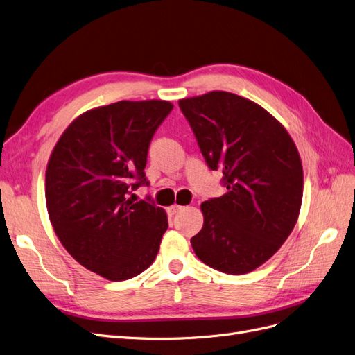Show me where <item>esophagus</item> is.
<instances>
[{"label": "esophagus", "instance_id": "esophagus-1", "mask_svg": "<svg viewBox=\"0 0 355 355\" xmlns=\"http://www.w3.org/2000/svg\"><path fill=\"white\" fill-rule=\"evenodd\" d=\"M181 209H183V207H180V205H172V207H169V208H168V212H169L171 216H174V214H177L178 211H181Z\"/></svg>", "mask_w": 355, "mask_h": 355}]
</instances>
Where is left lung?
<instances>
[{
    "mask_svg": "<svg viewBox=\"0 0 355 355\" xmlns=\"http://www.w3.org/2000/svg\"><path fill=\"white\" fill-rule=\"evenodd\" d=\"M212 171L227 190L202 202L190 239L212 269L242 275L269 260L295 227L303 195L299 151L279 121L250 99L214 92L178 101Z\"/></svg>",
    "mask_w": 355,
    "mask_h": 355,
    "instance_id": "1",
    "label": "left lung"
}]
</instances>
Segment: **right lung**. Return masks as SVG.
Listing matches in <instances>:
<instances>
[{
  "mask_svg": "<svg viewBox=\"0 0 355 355\" xmlns=\"http://www.w3.org/2000/svg\"><path fill=\"white\" fill-rule=\"evenodd\" d=\"M168 101H119L89 110L59 138L46 171L55 234L80 265L110 281L139 275L155 261L166 212L134 191L148 186L146 164Z\"/></svg>",
  "mask_w": 355,
  "mask_h": 355,
  "instance_id": "add662e5",
  "label": "right lung"
}]
</instances>
